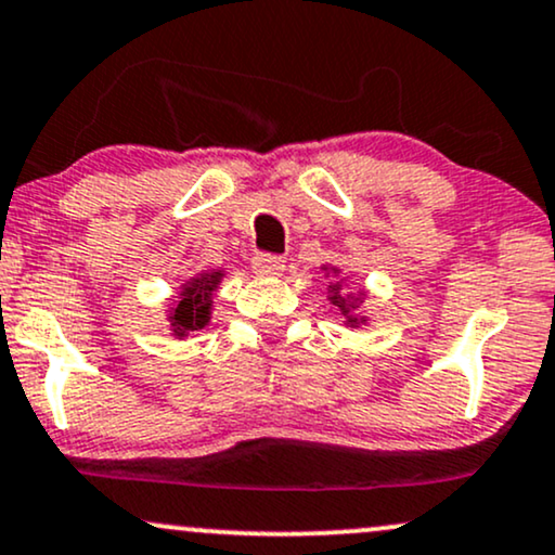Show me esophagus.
<instances>
[{"instance_id":"obj_1","label":"esophagus","mask_w":555,"mask_h":555,"mask_svg":"<svg viewBox=\"0 0 555 555\" xmlns=\"http://www.w3.org/2000/svg\"><path fill=\"white\" fill-rule=\"evenodd\" d=\"M251 270L257 272V275H267V278H275L280 272L285 270V257H278V255H257L251 259Z\"/></svg>"}]
</instances>
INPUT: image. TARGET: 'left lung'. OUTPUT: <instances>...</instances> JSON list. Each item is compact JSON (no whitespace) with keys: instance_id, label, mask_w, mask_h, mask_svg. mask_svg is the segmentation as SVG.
I'll return each instance as SVG.
<instances>
[{"instance_id":"1","label":"left lung","mask_w":555,"mask_h":555,"mask_svg":"<svg viewBox=\"0 0 555 555\" xmlns=\"http://www.w3.org/2000/svg\"><path fill=\"white\" fill-rule=\"evenodd\" d=\"M330 288H332V293H334V296H332V304H334V306H339V311L345 313V317H347V313H350V306H347V300L341 298L339 293H337V291H339L337 285H330ZM352 309H354V304H352ZM347 321H350V324H354V321H358V319H347Z\"/></svg>"}]
</instances>
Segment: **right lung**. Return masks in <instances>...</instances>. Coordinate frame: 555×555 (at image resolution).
Wrapping results in <instances>:
<instances>
[{
  "label": "right lung",
  "mask_w": 555,
  "mask_h": 555,
  "mask_svg": "<svg viewBox=\"0 0 555 555\" xmlns=\"http://www.w3.org/2000/svg\"><path fill=\"white\" fill-rule=\"evenodd\" d=\"M221 280V272H214V275H201L193 278L182 288L180 300H175L172 309V326L177 337H188V332L203 330L208 324L210 313V293Z\"/></svg>",
  "instance_id": "add662e5"
}]
</instances>
